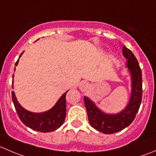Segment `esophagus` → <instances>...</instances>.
<instances>
[{"label":"esophagus","mask_w":156,"mask_h":156,"mask_svg":"<svg viewBox=\"0 0 156 156\" xmlns=\"http://www.w3.org/2000/svg\"><path fill=\"white\" fill-rule=\"evenodd\" d=\"M90 84L89 83H87V81H81L79 84V89L81 91H86L89 89Z\"/></svg>","instance_id":"34e87169"}]
</instances>
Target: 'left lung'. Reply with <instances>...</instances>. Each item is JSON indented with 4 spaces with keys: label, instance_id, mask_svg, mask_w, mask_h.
I'll use <instances>...</instances> for the list:
<instances>
[{
    "label": "left lung",
    "instance_id": "left-lung-1",
    "mask_svg": "<svg viewBox=\"0 0 156 156\" xmlns=\"http://www.w3.org/2000/svg\"><path fill=\"white\" fill-rule=\"evenodd\" d=\"M122 53L127 59L126 66L132 78L131 96L125 109L117 114H106L89 98L84 97L90 124L96 130L106 134L116 133L129 126L134 120L142 101V72L137 59L125 46L123 47Z\"/></svg>",
    "mask_w": 156,
    "mask_h": 156
}]
</instances>
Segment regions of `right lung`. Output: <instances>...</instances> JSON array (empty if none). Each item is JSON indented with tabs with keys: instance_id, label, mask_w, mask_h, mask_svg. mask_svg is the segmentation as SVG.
<instances>
[{
	"instance_id": "obj_1",
	"label": "right lung",
	"mask_w": 156,
	"mask_h": 156,
	"mask_svg": "<svg viewBox=\"0 0 156 156\" xmlns=\"http://www.w3.org/2000/svg\"><path fill=\"white\" fill-rule=\"evenodd\" d=\"M23 53L20 54V57ZM19 57V58H20ZM19 59L16 62L17 66ZM13 77V75H12ZM68 91L59 99L53 108L41 113H34L25 109L17 101L13 91H12V100L13 102L19 118L25 125L37 131L47 133L59 128L63 124L66 114V96Z\"/></svg>"
}]
</instances>
